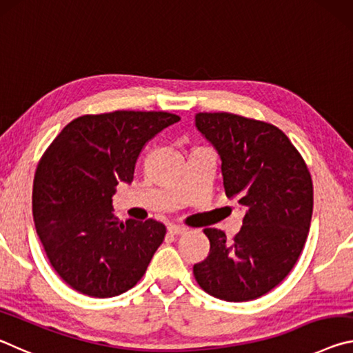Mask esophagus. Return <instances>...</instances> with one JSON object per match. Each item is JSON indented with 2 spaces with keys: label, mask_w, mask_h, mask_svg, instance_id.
<instances>
[{
  "label": "esophagus",
  "mask_w": 353,
  "mask_h": 353,
  "mask_svg": "<svg viewBox=\"0 0 353 353\" xmlns=\"http://www.w3.org/2000/svg\"><path fill=\"white\" fill-rule=\"evenodd\" d=\"M167 230H169V233L173 234V236H180V234L186 233V228L180 227V225H170V227L167 228Z\"/></svg>",
  "instance_id": "esophagus-1"
}]
</instances>
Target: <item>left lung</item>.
Wrapping results in <instances>:
<instances>
[{
    "instance_id": "left-lung-1",
    "label": "left lung",
    "mask_w": 353,
    "mask_h": 353,
    "mask_svg": "<svg viewBox=\"0 0 353 353\" xmlns=\"http://www.w3.org/2000/svg\"><path fill=\"white\" fill-rule=\"evenodd\" d=\"M195 125L221 154L225 195L245 216L231 242L221 230H203L210 253L194 264V276L212 297L258 299L286 279L303 250L313 214L311 173L285 132L263 120L199 112Z\"/></svg>"
}]
</instances>
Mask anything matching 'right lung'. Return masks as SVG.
Here are the masks:
<instances>
[{
  "instance_id": "1",
  "label": "right lung",
  "mask_w": 353,
  "mask_h": 353,
  "mask_svg": "<svg viewBox=\"0 0 353 353\" xmlns=\"http://www.w3.org/2000/svg\"><path fill=\"white\" fill-rule=\"evenodd\" d=\"M178 120L164 111L81 115L45 150L32 184L34 225L50 264L74 291L114 297L145 274L165 227L120 222L112 195L120 181H132L150 139Z\"/></svg>"
}]
</instances>
